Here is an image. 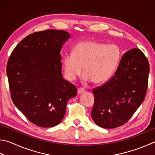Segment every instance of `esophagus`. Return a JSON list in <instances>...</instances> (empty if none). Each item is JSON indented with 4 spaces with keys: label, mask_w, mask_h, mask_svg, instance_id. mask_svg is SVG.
Segmentation results:
<instances>
[{
    "label": "esophagus",
    "mask_w": 155,
    "mask_h": 155,
    "mask_svg": "<svg viewBox=\"0 0 155 155\" xmlns=\"http://www.w3.org/2000/svg\"><path fill=\"white\" fill-rule=\"evenodd\" d=\"M84 93H85V89H84L79 88L78 89V91H77L78 94H84Z\"/></svg>",
    "instance_id": "34e87169"
}]
</instances>
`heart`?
Returning a JSON list of instances; mask_svg holds the SVG:
<instances>
[{
  "label": "heart",
  "instance_id": "b5f03b06",
  "mask_svg": "<svg viewBox=\"0 0 155 155\" xmlns=\"http://www.w3.org/2000/svg\"><path fill=\"white\" fill-rule=\"evenodd\" d=\"M119 57L120 51L116 45L82 41L74 47L73 54L64 57V72L68 80L73 81L83 68L84 80L99 84L110 77Z\"/></svg>",
  "mask_w": 155,
  "mask_h": 155
}]
</instances>
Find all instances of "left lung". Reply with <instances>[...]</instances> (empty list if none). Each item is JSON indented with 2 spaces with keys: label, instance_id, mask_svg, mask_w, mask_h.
Here are the masks:
<instances>
[{
  "label": "left lung",
  "instance_id": "left-lung-1",
  "mask_svg": "<svg viewBox=\"0 0 155 155\" xmlns=\"http://www.w3.org/2000/svg\"><path fill=\"white\" fill-rule=\"evenodd\" d=\"M150 66L139 49L122 56L116 72L108 81L93 90L94 105L91 117L102 128L124 125L144 102L148 88Z\"/></svg>",
  "mask_w": 155,
  "mask_h": 155
}]
</instances>
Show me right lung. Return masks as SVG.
Here are the masks:
<instances>
[{
  "instance_id": "right-lung-1",
  "label": "right lung",
  "mask_w": 155,
  "mask_h": 155,
  "mask_svg": "<svg viewBox=\"0 0 155 155\" xmlns=\"http://www.w3.org/2000/svg\"><path fill=\"white\" fill-rule=\"evenodd\" d=\"M70 35L47 30L27 36L11 53L7 65L11 97L31 123L51 127L64 119L77 88L62 77L60 51Z\"/></svg>"
}]
</instances>
